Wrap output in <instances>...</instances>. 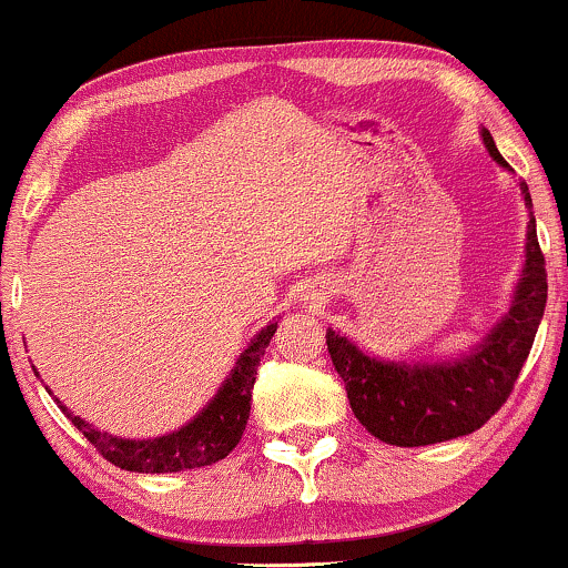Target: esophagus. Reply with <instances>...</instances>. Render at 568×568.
Here are the masks:
<instances>
[{
    "mask_svg": "<svg viewBox=\"0 0 568 568\" xmlns=\"http://www.w3.org/2000/svg\"><path fill=\"white\" fill-rule=\"evenodd\" d=\"M324 295H326V292L316 290V286H305V290L300 292V297H303L305 303H316V300H324Z\"/></svg>",
    "mask_w": 568,
    "mask_h": 568,
    "instance_id": "obj_1",
    "label": "esophagus"
}]
</instances>
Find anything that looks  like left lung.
I'll return each mask as SVG.
<instances>
[{
    "mask_svg": "<svg viewBox=\"0 0 568 568\" xmlns=\"http://www.w3.org/2000/svg\"><path fill=\"white\" fill-rule=\"evenodd\" d=\"M481 140L489 156L510 170L486 126H481ZM518 189L529 210L521 278L513 290L508 313L468 353L438 362H388L326 329L332 364L348 390L353 415L379 442L393 446L452 442L481 428L508 402L548 303V273L537 242L529 185L518 183Z\"/></svg>",
    "mask_w": 568,
    "mask_h": 568,
    "instance_id": "left-lung-1",
    "label": "left lung"
}]
</instances>
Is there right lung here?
<instances>
[{
  "label": "right lung",
  "mask_w": 568,
  "mask_h": 568,
  "mask_svg": "<svg viewBox=\"0 0 568 568\" xmlns=\"http://www.w3.org/2000/svg\"><path fill=\"white\" fill-rule=\"evenodd\" d=\"M278 322L265 324L250 345L236 358L229 377L223 379L215 398H210L196 417L180 425L178 430L164 433L156 438H122L111 433L98 430L95 425L87 423L65 406L60 398V406L65 417L71 419L73 428L82 430L84 438L103 455L109 463L122 470L132 473H178L204 468V465L225 459L233 452V446L242 442V433L250 419L252 388H255V375L260 366V356L268 348L271 337L276 335ZM52 396V390L47 388Z\"/></svg>",
  "instance_id": "obj_1"
}]
</instances>
